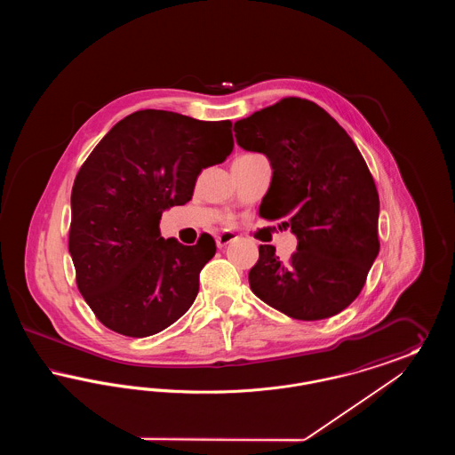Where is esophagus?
I'll return each mask as SVG.
<instances>
[{
    "mask_svg": "<svg viewBox=\"0 0 455 455\" xmlns=\"http://www.w3.org/2000/svg\"><path fill=\"white\" fill-rule=\"evenodd\" d=\"M237 238L235 234H232V232H223V234H220L217 237V245L218 249H223V247H227L230 242H234Z\"/></svg>",
    "mask_w": 455,
    "mask_h": 455,
    "instance_id": "esophagus-1",
    "label": "esophagus"
}]
</instances>
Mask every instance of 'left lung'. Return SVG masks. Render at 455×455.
<instances>
[{"label": "left lung", "instance_id": "left-lung-1", "mask_svg": "<svg viewBox=\"0 0 455 455\" xmlns=\"http://www.w3.org/2000/svg\"><path fill=\"white\" fill-rule=\"evenodd\" d=\"M238 147L267 156L273 179L259 217L297 235L288 260L259 245L249 284L262 302L299 321L345 310L379 254V193L353 140L324 108L288 97L234 126ZM280 227V228H282Z\"/></svg>", "mask_w": 455, "mask_h": 455}]
</instances>
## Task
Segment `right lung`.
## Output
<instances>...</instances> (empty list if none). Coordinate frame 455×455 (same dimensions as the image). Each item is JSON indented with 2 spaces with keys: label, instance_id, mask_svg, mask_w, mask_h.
Wrapping results in <instances>:
<instances>
[{
  "label": "right lung",
  "instance_id": "1",
  "mask_svg": "<svg viewBox=\"0 0 455 455\" xmlns=\"http://www.w3.org/2000/svg\"><path fill=\"white\" fill-rule=\"evenodd\" d=\"M232 150L230 121L147 108L90 153L71 191L68 247L80 293L110 331L147 338L189 310L217 243L208 234L196 245L165 240L160 218L186 204L201 171Z\"/></svg>",
  "mask_w": 455,
  "mask_h": 455
}]
</instances>
